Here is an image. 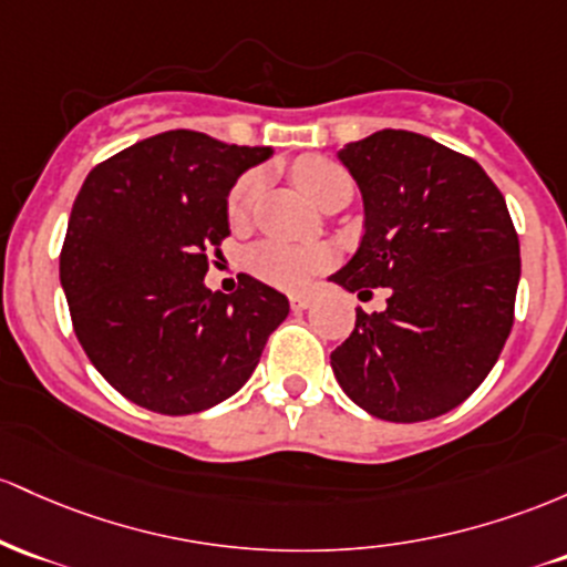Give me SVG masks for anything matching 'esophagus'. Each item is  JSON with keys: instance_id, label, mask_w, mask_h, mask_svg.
I'll list each match as a JSON object with an SVG mask.
<instances>
[{"instance_id": "1", "label": "esophagus", "mask_w": 567, "mask_h": 567, "mask_svg": "<svg viewBox=\"0 0 567 567\" xmlns=\"http://www.w3.org/2000/svg\"><path fill=\"white\" fill-rule=\"evenodd\" d=\"M310 302H313V300H310V295H302V291H300V295H291V297H289L291 310H305Z\"/></svg>"}]
</instances>
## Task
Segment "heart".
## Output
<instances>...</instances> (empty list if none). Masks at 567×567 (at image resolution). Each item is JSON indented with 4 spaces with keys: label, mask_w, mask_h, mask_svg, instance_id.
<instances>
[{
    "label": "heart",
    "mask_w": 567,
    "mask_h": 567,
    "mask_svg": "<svg viewBox=\"0 0 567 567\" xmlns=\"http://www.w3.org/2000/svg\"><path fill=\"white\" fill-rule=\"evenodd\" d=\"M297 187L308 195L316 206H321V200L329 193H334L337 187H346L351 184V176L340 168V165L321 155H305L295 163L291 168ZM259 179L257 171L240 176L230 189V198H227V216H230L233 225L244 221L249 216L254 200H257ZM329 262V251L321 246H297V244H281V240H262L249 251L246 265L257 278L262 281L281 286V289H300L316 276L318 270H323Z\"/></svg>",
    "instance_id": "1"
}]
</instances>
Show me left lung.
I'll use <instances>...</instances> for the list:
<instances>
[{"label":"left lung","instance_id":"1","mask_svg":"<svg viewBox=\"0 0 567 567\" xmlns=\"http://www.w3.org/2000/svg\"><path fill=\"white\" fill-rule=\"evenodd\" d=\"M364 200L359 249L329 281L388 286L355 313L334 378L380 421L417 423L466 402L514 323L519 238L482 165L412 131H378L337 152Z\"/></svg>","mask_w":567,"mask_h":567}]
</instances>
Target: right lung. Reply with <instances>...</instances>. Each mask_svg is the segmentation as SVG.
<instances>
[{
    "instance_id": "obj_1",
    "label": "right lung",
    "mask_w": 567,
    "mask_h": 567,
    "mask_svg": "<svg viewBox=\"0 0 567 567\" xmlns=\"http://www.w3.org/2000/svg\"><path fill=\"white\" fill-rule=\"evenodd\" d=\"M272 146L165 131L87 174L69 216L61 286L74 334L112 388L144 410L193 415L230 399L289 316L278 289L203 278L230 235L227 195Z\"/></svg>"
}]
</instances>
